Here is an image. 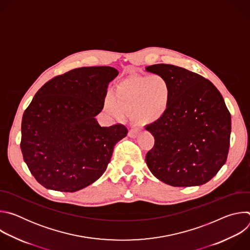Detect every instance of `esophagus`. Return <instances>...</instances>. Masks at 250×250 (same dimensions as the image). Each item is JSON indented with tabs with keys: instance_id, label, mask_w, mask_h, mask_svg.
Returning a JSON list of instances; mask_svg holds the SVG:
<instances>
[{
	"instance_id": "esophagus-1",
	"label": "esophagus",
	"mask_w": 250,
	"mask_h": 250,
	"mask_svg": "<svg viewBox=\"0 0 250 250\" xmlns=\"http://www.w3.org/2000/svg\"><path fill=\"white\" fill-rule=\"evenodd\" d=\"M138 132H139L138 129H130V130L128 131V136L134 138V137H136V136L138 135Z\"/></svg>"
}]
</instances>
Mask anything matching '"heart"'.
I'll return each instance as SVG.
<instances>
[{
    "mask_svg": "<svg viewBox=\"0 0 250 250\" xmlns=\"http://www.w3.org/2000/svg\"><path fill=\"white\" fill-rule=\"evenodd\" d=\"M171 96V85L163 76H131L116 85L114 95L106 96L104 109L117 119L126 112L140 125H152L167 113Z\"/></svg>",
    "mask_w": 250,
    "mask_h": 250,
    "instance_id": "b5f03b06",
    "label": "heart"
}]
</instances>
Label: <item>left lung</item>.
<instances>
[{"label": "left lung", "instance_id": "obj_1", "mask_svg": "<svg viewBox=\"0 0 250 250\" xmlns=\"http://www.w3.org/2000/svg\"><path fill=\"white\" fill-rule=\"evenodd\" d=\"M166 78L172 89L165 116L146 125L154 146L146 156L151 173L173 187L207 183L226 163L231 131L230 114L210 81L170 64L146 68Z\"/></svg>", "mask_w": 250, "mask_h": 250}]
</instances>
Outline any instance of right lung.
<instances>
[{
    "instance_id": "add662e5",
    "label": "right lung",
    "mask_w": 250,
    "mask_h": 250,
    "mask_svg": "<svg viewBox=\"0 0 250 250\" xmlns=\"http://www.w3.org/2000/svg\"><path fill=\"white\" fill-rule=\"evenodd\" d=\"M118 74L109 66L77 68L34 95L22 116L21 149L30 173L46 189L79 191L108 167L127 129L120 124L101 126L95 117Z\"/></svg>"
}]
</instances>
